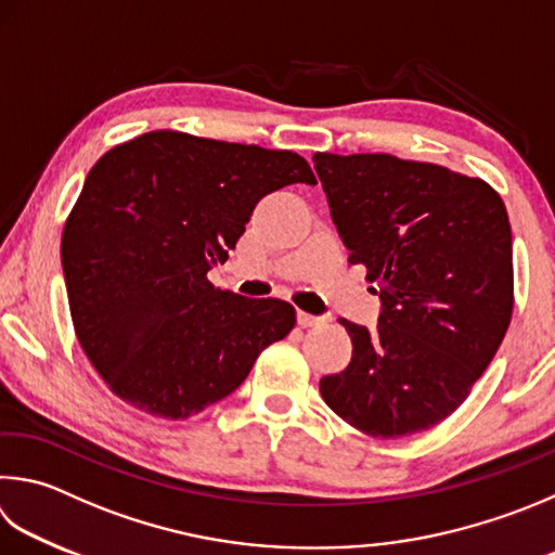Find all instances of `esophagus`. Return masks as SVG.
Listing matches in <instances>:
<instances>
[{
  "mask_svg": "<svg viewBox=\"0 0 555 555\" xmlns=\"http://www.w3.org/2000/svg\"><path fill=\"white\" fill-rule=\"evenodd\" d=\"M322 318H318V315H308V312H304V310H298V325L300 327H318V325H322Z\"/></svg>",
  "mask_w": 555,
  "mask_h": 555,
  "instance_id": "1",
  "label": "esophagus"
}]
</instances>
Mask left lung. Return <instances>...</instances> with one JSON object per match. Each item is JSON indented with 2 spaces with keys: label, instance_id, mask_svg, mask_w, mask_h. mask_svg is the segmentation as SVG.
Segmentation results:
<instances>
[{
  "label": "left lung",
  "instance_id": "1",
  "mask_svg": "<svg viewBox=\"0 0 555 555\" xmlns=\"http://www.w3.org/2000/svg\"><path fill=\"white\" fill-rule=\"evenodd\" d=\"M351 264L380 296L378 327L339 320L351 361L322 400L369 437L431 429L468 398L515 308L507 208L488 181L383 153L312 155Z\"/></svg>",
  "mask_w": 555,
  "mask_h": 555
}]
</instances>
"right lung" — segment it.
Instances as JSON below:
<instances>
[{"label": "right lung", "instance_id": "add662e5", "mask_svg": "<svg viewBox=\"0 0 555 555\" xmlns=\"http://www.w3.org/2000/svg\"><path fill=\"white\" fill-rule=\"evenodd\" d=\"M318 184L291 150L153 130L89 169L60 243L75 335L130 408L186 420L230 396L296 325L279 298L214 286L261 196Z\"/></svg>", "mask_w": 555, "mask_h": 555}]
</instances>
